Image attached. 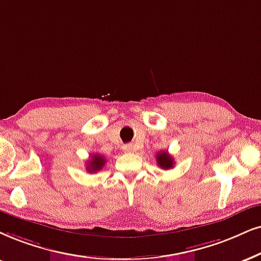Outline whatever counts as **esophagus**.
<instances>
[{"label":"esophagus","mask_w":261,"mask_h":261,"mask_svg":"<svg viewBox=\"0 0 261 261\" xmlns=\"http://www.w3.org/2000/svg\"><path fill=\"white\" fill-rule=\"evenodd\" d=\"M123 149L125 150V151H133L135 148H134V146L133 144H125V146L123 147Z\"/></svg>","instance_id":"1"}]
</instances>
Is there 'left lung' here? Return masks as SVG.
<instances>
[{
	"instance_id": "left-lung-1",
	"label": "left lung",
	"mask_w": 261,
	"mask_h": 261,
	"mask_svg": "<svg viewBox=\"0 0 261 261\" xmlns=\"http://www.w3.org/2000/svg\"><path fill=\"white\" fill-rule=\"evenodd\" d=\"M156 164L159 165L161 169L169 170L173 167L174 161L173 158L167 151H160V153L156 154Z\"/></svg>"
}]
</instances>
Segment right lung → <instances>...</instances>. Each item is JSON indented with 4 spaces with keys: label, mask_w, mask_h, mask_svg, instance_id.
I'll use <instances>...</instances> for the list:
<instances>
[{
    "label": "right lung",
    "mask_w": 261,
    "mask_h": 261,
    "mask_svg": "<svg viewBox=\"0 0 261 261\" xmlns=\"http://www.w3.org/2000/svg\"><path fill=\"white\" fill-rule=\"evenodd\" d=\"M105 164H106V158H105L103 155L94 154L91 155L90 160L88 161L87 171L90 173L97 172V171L102 170V167L105 166Z\"/></svg>",
    "instance_id": "right-lung-1"
}]
</instances>
